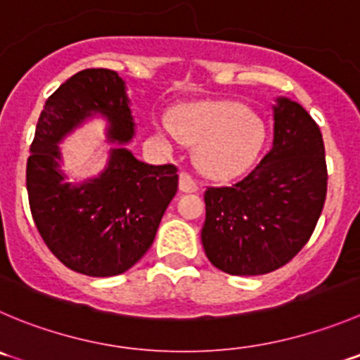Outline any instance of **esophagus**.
Segmentation results:
<instances>
[{
    "instance_id": "esophagus-1",
    "label": "esophagus",
    "mask_w": 360,
    "mask_h": 360,
    "mask_svg": "<svg viewBox=\"0 0 360 360\" xmlns=\"http://www.w3.org/2000/svg\"><path fill=\"white\" fill-rule=\"evenodd\" d=\"M180 191H182V193H196L198 191V184H196V180H194L193 176H191L189 173H186V171H182V173H180Z\"/></svg>"
}]
</instances>
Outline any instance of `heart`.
Here are the masks:
<instances>
[{
    "label": "heart",
    "mask_w": 360,
    "mask_h": 360,
    "mask_svg": "<svg viewBox=\"0 0 360 360\" xmlns=\"http://www.w3.org/2000/svg\"><path fill=\"white\" fill-rule=\"evenodd\" d=\"M155 125L173 143L198 145V166L207 176L219 180L248 169L265 141L262 120L235 102L189 105L173 118L157 116Z\"/></svg>",
    "instance_id": "obj_1"
}]
</instances>
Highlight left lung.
<instances>
[{"mask_svg": "<svg viewBox=\"0 0 360 360\" xmlns=\"http://www.w3.org/2000/svg\"><path fill=\"white\" fill-rule=\"evenodd\" d=\"M325 196L320 129L302 105L277 98L270 152L233 186L205 191L201 242L208 259L231 276L281 269L311 238Z\"/></svg>", "mask_w": 360, "mask_h": 360, "instance_id": "left-lung-1", "label": "left lung"}]
</instances>
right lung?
I'll return each mask as SVG.
<instances>
[{"label": "right lung", "instance_id": "1", "mask_svg": "<svg viewBox=\"0 0 360 360\" xmlns=\"http://www.w3.org/2000/svg\"><path fill=\"white\" fill-rule=\"evenodd\" d=\"M95 112L108 118L111 141H131L134 120L115 70L77 72L47 98L30 148L26 187L33 221L51 252L75 272L109 277L131 269L150 249L176 194L178 169L112 148L97 178L77 186L65 182L58 143Z\"/></svg>", "mask_w": 360, "mask_h": 360}]
</instances>
